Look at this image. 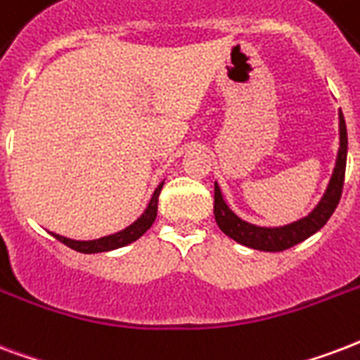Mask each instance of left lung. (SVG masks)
Segmentation results:
<instances>
[{
	"instance_id": "obj_1",
	"label": "left lung",
	"mask_w": 360,
	"mask_h": 360,
	"mask_svg": "<svg viewBox=\"0 0 360 360\" xmlns=\"http://www.w3.org/2000/svg\"><path fill=\"white\" fill-rule=\"evenodd\" d=\"M345 161H347V129H345L344 113L340 112V151H338L336 167L332 172L326 193L311 214L283 228H260L233 214L224 201L218 184H214V218L218 228L233 241L241 243L245 247L256 248V250H266V252H281L305 241L307 237L317 233L336 210L342 190H344Z\"/></svg>"
}]
</instances>
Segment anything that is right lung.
<instances>
[{"instance_id": "right-lung-1", "label": "right lung", "mask_w": 360, "mask_h": 360, "mask_svg": "<svg viewBox=\"0 0 360 360\" xmlns=\"http://www.w3.org/2000/svg\"><path fill=\"white\" fill-rule=\"evenodd\" d=\"M161 188L163 184H159L158 190L153 191V195L150 199V205L148 209L144 210V214L140 216L139 220L131 224L129 228H125L123 231H117L113 235H106V237H100V239H94V241H74V239H68V237H62V235L53 233V237H56L58 241L64 243L66 247L74 248L77 252L83 254H94V252H108V250H115V248L127 247L131 245L136 239H140L142 235L151 228V224L155 221V216H158V199L159 193H161Z\"/></svg>"}]
</instances>
